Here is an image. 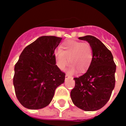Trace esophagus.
I'll list each match as a JSON object with an SVG mask.
<instances>
[{"mask_svg": "<svg viewBox=\"0 0 126 126\" xmlns=\"http://www.w3.org/2000/svg\"><path fill=\"white\" fill-rule=\"evenodd\" d=\"M71 76H70V75H65V79H69V78H71Z\"/></svg>", "mask_w": 126, "mask_h": 126, "instance_id": "34e87169", "label": "esophagus"}]
</instances>
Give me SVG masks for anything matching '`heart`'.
<instances>
[{"label": "heart", "mask_w": 126, "mask_h": 126, "mask_svg": "<svg viewBox=\"0 0 126 126\" xmlns=\"http://www.w3.org/2000/svg\"><path fill=\"white\" fill-rule=\"evenodd\" d=\"M54 56L60 70H64L70 60L71 65L68 69L69 73H74L76 70L83 73L90 68L92 63L93 51L90 43L70 40L62 44V49L55 50Z\"/></svg>", "instance_id": "obj_1"}]
</instances>
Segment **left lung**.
<instances>
[{
  "label": "left lung",
  "mask_w": 126,
  "mask_h": 126,
  "mask_svg": "<svg viewBox=\"0 0 126 126\" xmlns=\"http://www.w3.org/2000/svg\"><path fill=\"white\" fill-rule=\"evenodd\" d=\"M91 45L93 58L86 72L75 78V86L71 91L73 103L86 111H97L109 101L115 86L116 66L107 47L91 35L79 37Z\"/></svg>",
  "instance_id": "8db88e82"
}]
</instances>
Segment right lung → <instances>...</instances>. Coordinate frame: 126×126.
Segmentation results:
<instances>
[{
    "label": "right lung",
    "mask_w": 126,
    "mask_h": 126,
    "mask_svg": "<svg viewBox=\"0 0 126 126\" xmlns=\"http://www.w3.org/2000/svg\"><path fill=\"white\" fill-rule=\"evenodd\" d=\"M62 38L42 36L26 47L14 68L13 79L18 101L29 109H40L52 100L65 74L56 66L54 52Z\"/></svg>",
    "instance_id": "add662e5"
}]
</instances>
